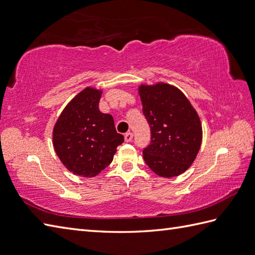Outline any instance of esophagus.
<instances>
[{"label": "esophagus", "mask_w": 255, "mask_h": 255, "mask_svg": "<svg viewBox=\"0 0 255 255\" xmlns=\"http://www.w3.org/2000/svg\"><path fill=\"white\" fill-rule=\"evenodd\" d=\"M132 137H133V135H132L131 132H126L125 133V141L126 142H130V141L132 140Z\"/></svg>", "instance_id": "34e87169"}]
</instances>
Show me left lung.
Returning a JSON list of instances; mask_svg holds the SVG:
<instances>
[{
  "mask_svg": "<svg viewBox=\"0 0 255 255\" xmlns=\"http://www.w3.org/2000/svg\"><path fill=\"white\" fill-rule=\"evenodd\" d=\"M142 111L151 129L143 158L154 173L165 178L191 166L202 142V125L197 112L179 89L159 82L139 87Z\"/></svg>",
  "mask_w": 255,
  "mask_h": 255,
  "instance_id": "obj_1",
  "label": "left lung"
}]
</instances>
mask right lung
<instances>
[{
	"label": "right lung",
	"mask_w": 255,
	"mask_h": 255,
	"mask_svg": "<svg viewBox=\"0 0 255 255\" xmlns=\"http://www.w3.org/2000/svg\"><path fill=\"white\" fill-rule=\"evenodd\" d=\"M102 91L88 87L70 101L53 129V145L66 168L81 177H94L113 161L124 135L113 116L101 113Z\"/></svg>",
	"instance_id": "1"
}]
</instances>
